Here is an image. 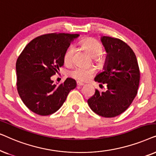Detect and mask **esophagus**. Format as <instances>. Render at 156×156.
I'll use <instances>...</instances> for the list:
<instances>
[{
	"instance_id": "esophagus-1",
	"label": "esophagus",
	"mask_w": 156,
	"mask_h": 156,
	"mask_svg": "<svg viewBox=\"0 0 156 156\" xmlns=\"http://www.w3.org/2000/svg\"><path fill=\"white\" fill-rule=\"evenodd\" d=\"M77 86H84V83H83L78 81V82H77Z\"/></svg>"
}]
</instances>
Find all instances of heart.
I'll use <instances>...</instances> for the list:
<instances>
[{
  "instance_id": "b5f03b06",
  "label": "heart",
  "mask_w": 156,
  "mask_h": 156,
  "mask_svg": "<svg viewBox=\"0 0 156 156\" xmlns=\"http://www.w3.org/2000/svg\"><path fill=\"white\" fill-rule=\"evenodd\" d=\"M81 44L95 61L101 62L102 58L101 55L103 52V47L102 44L96 39L93 38H86L81 42ZM75 48L73 45H70L66 49L63 55V61L66 64H70L73 60V55ZM95 73V69L92 67H83V66H77L69 71V75L75 79L80 81H88L92 78Z\"/></svg>"
}]
</instances>
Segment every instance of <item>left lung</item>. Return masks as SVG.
<instances>
[{"label":"left lung","mask_w":156,"mask_h":156,"mask_svg":"<svg viewBox=\"0 0 156 156\" xmlns=\"http://www.w3.org/2000/svg\"><path fill=\"white\" fill-rule=\"evenodd\" d=\"M107 53L103 71L95 76V81L106 84L107 90L88 100L90 109L105 118L115 117L131 104L138 93L140 70L134 52L127 43L118 38L101 37Z\"/></svg>","instance_id":"left-lung-1"}]
</instances>
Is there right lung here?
I'll use <instances>...</instances> for the list:
<instances>
[{"label":"right lung","mask_w":156,"mask_h":156,"mask_svg":"<svg viewBox=\"0 0 156 156\" xmlns=\"http://www.w3.org/2000/svg\"><path fill=\"white\" fill-rule=\"evenodd\" d=\"M78 34L49 33L38 36L25 47L16 61L17 90L28 109L40 115H51L76 87L68 78L56 86L51 77L63 66V55Z\"/></svg>","instance_id":"right-lung-1"}]
</instances>
